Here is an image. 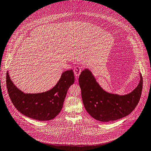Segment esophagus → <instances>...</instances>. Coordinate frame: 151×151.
Returning a JSON list of instances; mask_svg holds the SVG:
<instances>
[{"mask_svg": "<svg viewBox=\"0 0 151 151\" xmlns=\"http://www.w3.org/2000/svg\"><path fill=\"white\" fill-rule=\"evenodd\" d=\"M81 72H82L81 67H80V66H76V67H75V68L74 69V74L76 77H79L81 73Z\"/></svg>", "mask_w": 151, "mask_h": 151, "instance_id": "esophagus-1", "label": "esophagus"}]
</instances>
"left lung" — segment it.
Segmentation results:
<instances>
[{"instance_id": "left-lung-1", "label": "left lung", "mask_w": 151, "mask_h": 151, "mask_svg": "<svg viewBox=\"0 0 151 151\" xmlns=\"http://www.w3.org/2000/svg\"><path fill=\"white\" fill-rule=\"evenodd\" d=\"M137 86L128 94L107 92L96 82L91 70L85 69L79 78L82 101L86 111L101 122L115 121L129 114L139 103L142 89V77Z\"/></svg>"}]
</instances>
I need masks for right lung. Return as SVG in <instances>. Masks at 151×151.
Here are the masks:
<instances>
[{"label":"right lung","instance_id":"right-lung-1","mask_svg":"<svg viewBox=\"0 0 151 151\" xmlns=\"http://www.w3.org/2000/svg\"><path fill=\"white\" fill-rule=\"evenodd\" d=\"M74 72L65 70L56 85L51 90L38 93H25L11 81L7 72L6 83L9 95L17 110L23 115L39 121L55 118L63 108L69 87L74 82Z\"/></svg>","mask_w":151,"mask_h":151}]
</instances>
